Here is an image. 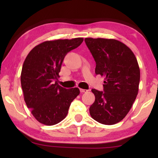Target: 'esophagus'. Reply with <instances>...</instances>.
<instances>
[{
	"instance_id": "esophagus-1",
	"label": "esophagus",
	"mask_w": 158,
	"mask_h": 158,
	"mask_svg": "<svg viewBox=\"0 0 158 158\" xmlns=\"http://www.w3.org/2000/svg\"><path fill=\"white\" fill-rule=\"evenodd\" d=\"M89 91V90H86V89H80V92L81 93H87Z\"/></svg>"
}]
</instances>
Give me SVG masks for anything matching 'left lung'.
I'll list each match as a JSON object with an SVG mask.
<instances>
[{
    "label": "left lung",
    "mask_w": 158,
    "mask_h": 158,
    "mask_svg": "<svg viewBox=\"0 0 158 158\" xmlns=\"http://www.w3.org/2000/svg\"><path fill=\"white\" fill-rule=\"evenodd\" d=\"M96 63L95 74L105 77L104 92L92 89L95 100L89 109L93 119L114 125L126 116L139 91L140 69L129 47L114 39L86 37Z\"/></svg>",
    "instance_id": "left-lung-1"
}]
</instances>
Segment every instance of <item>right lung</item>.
Returning a JSON list of instances; mask_svg holds the SVG:
<instances>
[{
    "instance_id": "obj_1",
    "label": "right lung",
    "mask_w": 158,
    "mask_h": 158,
    "mask_svg": "<svg viewBox=\"0 0 158 158\" xmlns=\"http://www.w3.org/2000/svg\"><path fill=\"white\" fill-rule=\"evenodd\" d=\"M83 41V37L46 41L26 56L21 69V88L26 105L40 123L53 125L63 121L71 102L79 95L78 88L66 89L56 80L65 55Z\"/></svg>"
}]
</instances>
